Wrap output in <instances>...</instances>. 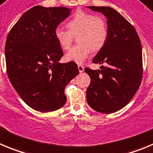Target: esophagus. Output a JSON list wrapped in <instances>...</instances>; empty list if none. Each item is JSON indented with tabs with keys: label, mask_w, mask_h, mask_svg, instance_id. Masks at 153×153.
Here are the masks:
<instances>
[{
	"label": "esophagus",
	"mask_w": 153,
	"mask_h": 153,
	"mask_svg": "<svg viewBox=\"0 0 153 153\" xmlns=\"http://www.w3.org/2000/svg\"><path fill=\"white\" fill-rule=\"evenodd\" d=\"M78 70H79V72H83L84 70H85V67L81 65H78Z\"/></svg>",
	"instance_id": "esophagus-1"
}]
</instances>
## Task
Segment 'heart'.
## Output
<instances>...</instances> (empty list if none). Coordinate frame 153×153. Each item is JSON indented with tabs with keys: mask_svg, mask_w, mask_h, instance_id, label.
I'll return each mask as SVG.
<instances>
[{
	"mask_svg": "<svg viewBox=\"0 0 153 153\" xmlns=\"http://www.w3.org/2000/svg\"><path fill=\"white\" fill-rule=\"evenodd\" d=\"M68 30L56 28L54 37L62 50H68L74 36L79 44L73 47L65 55V59L77 64L83 63L91 51L98 52L106 43L109 30L103 19L85 11L78 10L66 22Z\"/></svg>",
	"mask_w": 153,
	"mask_h": 153,
	"instance_id": "b5f03b06",
	"label": "heart"
}]
</instances>
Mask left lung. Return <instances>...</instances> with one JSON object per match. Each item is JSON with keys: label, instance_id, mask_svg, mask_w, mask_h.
Returning a JSON list of instances; mask_svg holds the SVG:
<instances>
[{"label": "left lung", "instance_id": "1", "mask_svg": "<svg viewBox=\"0 0 153 153\" xmlns=\"http://www.w3.org/2000/svg\"><path fill=\"white\" fill-rule=\"evenodd\" d=\"M107 19L109 36L93 59L105 64L100 69L85 68L91 78L87 101L97 112L113 113L125 107L137 91L143 76L142 46L132 25L113 8L88 7Z\"/></svg>", "mask_w": 153, "mask_h": 153}]
</instances>
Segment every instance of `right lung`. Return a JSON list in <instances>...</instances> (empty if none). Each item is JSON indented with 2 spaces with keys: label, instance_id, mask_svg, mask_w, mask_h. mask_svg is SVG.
Masks as SVG:
<instances>
[{
  "label": "right lung",
  "instance_id": "1",
  "mask_svg": "<svg viewBox=\"0 0 153 153\" xmlns=\"http://www.w3.org/2000/svg\"><path fill=\"white\" fill-rule=\"evenodd\" d=\"M71 10L35 6L8 34L5 45L8 78L22 100L35 110L53 112L63 106L65 86L79 72L75 62H59L63 53L54 37L55 29Z\"/></svg>",
  "mask_w": 153,
  "mask_h": 153
}]
</instances>
